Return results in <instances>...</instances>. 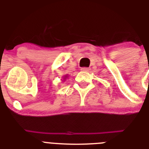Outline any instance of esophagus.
<instances>
[{"label": "esophagus", "instance_id": "esophagus-1", "mask_svg": "<svg viewBox=\"0 0 149 149\" xmlns=\"http://www.w3.org/2000/svg\"><path fill=\"white\" fill-rule=\"evenodd\" d=\"M81 70L84 71V72H87V71L90 70V69H89L88 67H82V68H81Z\"/></svg>", "mask_w": 149, "mask_h": 149}]
</instances>
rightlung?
Segmentation results:
<instances>
[{
	"mask_svg": "<svg viewBox=\"0 0 149 149\" xmlns=\"http://www.w3.org/2000/svg\"><path fill=\"white\" fill-rule=\"evenodd\" d=\"M66 76H65V77H66Z\"/></svg>",
	"mask_w": 149,
	"mask_h": 149,
	"instance_id": "add662e5",
	"label": "right lung"
}]
</instances>
